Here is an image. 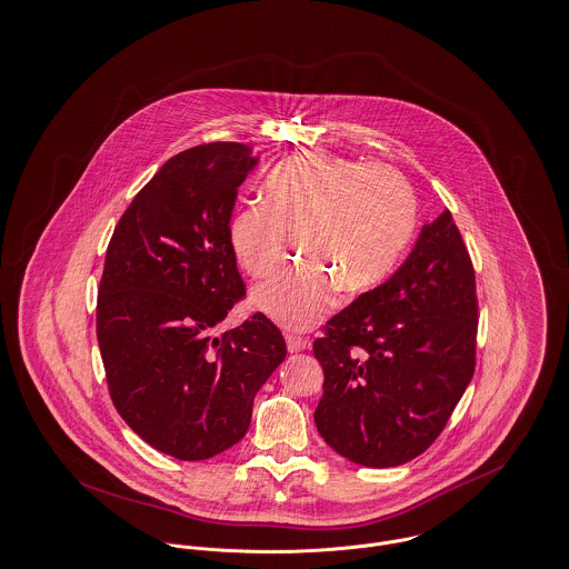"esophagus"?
Instances as JSON below:
<instances>
[{
	"label": "esophagus",
	"instance_id": "obj_1",
	"mask_svg": "<svg viewBox=\"0 0 569 569\" xmlns=\"http://www.w3.org/2000/svg\"><path fill=\"white\" fill-rule=\"evenodd\" d=\"M286 345H288V351H290V353H299V351L310 349L312 342H310L308 338L297 336V333H288V336H286Z\"/></svg>",
	"mask_w": 569,
	"mask_h": 569
}]
</instances>
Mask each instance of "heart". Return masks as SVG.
<instances>
[{
  "label": "heart",
  "instance_id": "1",
  "mask_svg": "<svg viewBox=\"0 0 569 569\" xmlns=\"http://www.w3.org/2000/svg\"><path fill=\"white\" fill-rule=\"evenodd\" d=\"M266 207H242L229 222V244L253 279L270 277L299 233L301 263L254 290L259 312L288 329H310L336 303L338 290L378 286L408 247L417 198L392 168L299 152L263 181Z\"/></svg>",
  "mask_w": 569,
  "mask_h": 569
}]
</instances>
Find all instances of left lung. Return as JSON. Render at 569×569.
Instances as JSON below:
<instances>
[{
    "label": "left lung",
    "mask_w": 569,
    "mask_h": 569,
    "mask_svg": "<svg viewBox=\"0 0 569 569\" xmlns=\"http://www.w3.org/2000/svg\"><path fill=\"white\" fill-rule=\"evenodd\" d=\"M478 299L469 251L449 211L423 224L397 272L329 318L316 338L322 397L316 428L365 467L423 453L476 369Z\"/></svg>",
    "instance_id": "obj_1"
}]
</instances>
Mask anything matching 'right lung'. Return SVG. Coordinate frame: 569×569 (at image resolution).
<instances>
[{"mask_svg": "<svg viewBox=\"0 0 569 569\" xmlns=\"http://www.w3.org/2000/svg\"><path fill=\"white\" fill-rule=\"evenodd\" d=\"M254 166L236 141L179 152L132 198L107 249L96 329L113 406L179 460L240 441L257 390L286 358L261 312L213 336L244 297L229 222Z\"/></svg>", "mask_w": 569, "mask_h": 569, "instance_id": "right-lung-1", "label": "right lung"}]
</instances>
